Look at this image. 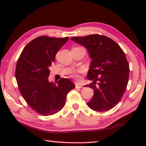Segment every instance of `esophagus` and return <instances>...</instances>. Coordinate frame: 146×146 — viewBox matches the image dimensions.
Returning <instances> with one entry per match:
<instances>
[{"label":"esophagus","mask_w":146,"mask_h":146,"mask_svg":"<svg viewBox=\"0 0 146 146\" xmlns=\"http://www.w3.org/2000/svg\"><path fill=\"white\" fill-rule=\"evenodd\" d=\"M75 88H83V86L78 84V83H76V84H75Z\"/></svg>","instance_id":"obj_1"}]
</instances>
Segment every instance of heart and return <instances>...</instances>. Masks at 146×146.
I'll use <instances>...</instances> for the list:
<instances>
[{"instance_id": "1", "label": "heart", "mask_w": 146, "mask_h": 146, "mask_svg": "<svg viewBox=\"0 0 146 146\" xmlns=\"http://www.w3.org/2000/svg\"><path fill=\"white\" fill-rule=\"evenodd\" d=\"M73 77H75V78H78V76L76 75V73H74V74H73Z\"/></svg>"}]
</instances>
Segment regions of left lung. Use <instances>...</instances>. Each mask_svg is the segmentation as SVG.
I'll return each mask as SVG.
<instances>
[{"instance_id": "obj_1", "label": "left lung", "mask_w": 146, "mask_h": 146, "mask_svg": "<svg viewBox=\"0 0 146 146\" xmlns=\"http://www.w3.org/2000/svg\"><path fill=\"white\" fill-rule=\"evenodd\" d=\"M71 40L85 47L92 60L87 78L94 82L86 86L94 90V95L87 103L88 107L98 111L110 110L119 103L127 86L129 65L124 52L105 36L74 37Z\"/></svg>"}]
</instances>
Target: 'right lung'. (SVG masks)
I'll return each mask as SVG.
<instances>
[{
    "label": "right lung",
    "mask_w": 146,
    "mask_h": 146,
    "mask_svg": "<svg viewBox=\"0 0 146 146\" xmlns=\"http://www.w3.org/2000/svg\"><path fill=\"white\" fill-rule=\"evenodd\" d=\"M68 40V37H38L26 45L17 61L15 75L19 90L29 106L42 115L60 111L68 92L75 87L68 78H61L57 84L48 80L56 54Z\"/></svg>",
    "instance_id": "add662e5"
}]
</instances>
